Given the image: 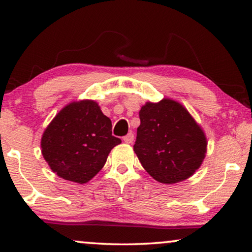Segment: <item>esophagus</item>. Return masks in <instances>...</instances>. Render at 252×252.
<instances>
[{
    "label": "esophagus",
    "instance_id": "obj_1",
    "mask_svg": "<svg viewBox=\"0 0 252 252\" xmlns=\"http://www.w3.org/2000/svg\"><path fill=\"white\" fill-rule=\"evenodd\" d=\"M133 140H134V135L132 132H130V133H127L126 135L123 136V141H125L126 143H132L133 142Z\"/></svg>",
    "mask_w": 252,
    "mask_h": 252
}]
</instances>
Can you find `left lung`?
I'll list each match as a JSON object with an SVG mask.
<instances>
[{
	"mask_svg": "<svg viewBox=\"0 0 252 252\" xmlns=\"http://www.w3.org/2000/svg\"><path fill=\"white\" fill-rule=\"evenodd\" d=\"M133 146L142 167L161 183H177L192 176L207 151V140L190 113L176 101L148 102L139 112Z\"/></svg>",
	"mask_w": 252,
	"mask_h": 252,
	"instance_id": "8db88e82",
	"label": "left lung"
}]
</instances>
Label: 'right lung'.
<instances>
[{
    "label": "right lung",
    "mask_w": 252,
    "mask_h": 252,
    "mask_svg": "<svg viewBox=\"0 0 252 252\" xmlns=\"http://www.w3.org/2000/svg\"><path fill=\"white\" fill-rule=\"evenodd\" d=\"M111 130V120L96 102H72L45 129L42 155L59 177L85 183L103 168L110 151L121 143Z\"/></svg>",
    "instance_id": "1"
}]
</instances>
